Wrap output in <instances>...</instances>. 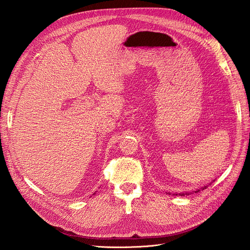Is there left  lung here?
<instances>
[{
  "label": "left lung",
  "instance_id": "left-lung-1",
  "mask_svg": "<svg viewBox=\"0 0 250 250\" xmlns=\"http://www.w3.org/2000/svg\"><path fill=\"white\" fill-rule=\"evenodd\" d=\"M206 188H207V187H206ZM197 192H199V190H198V191H196V193H197ZM181 195H184V194H181Z\"/></svg>",
  "mask_w": 250,
  "mask_h": 250
}]
</instances>
